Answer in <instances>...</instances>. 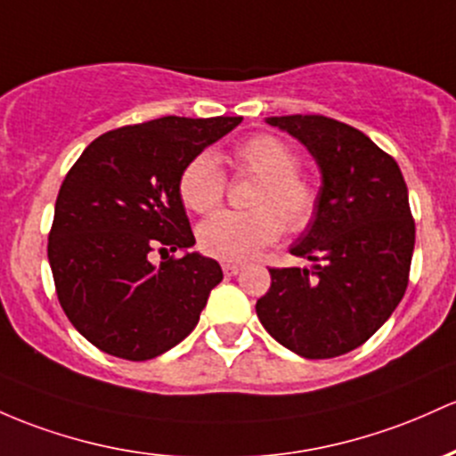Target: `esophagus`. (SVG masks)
Returning <instances> with one entry per match:
<instances>
[{"mask_svg":"<svg viewBox=\"0 0 456 456\" xmlns=\"http://www.w3.org/2000/svg\"><path fill=\"white\" fill-rule=\"evenodd\" d=\"M240 270H242V264H233V262L223 264V273L227 274V277H233V274H238Z\"/></svg>","mask_w":456,"mask_h":456,"instance_id":"1","label":"esophagus"}]
</instances>
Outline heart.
<instances>
[{"mask_svg": "<svg viewBox=\"0 0 456 456\" xmlns=\"http://www.w3.org/2000/svg\"><path fill=\"white\" fill-rule=\"evenodd\" d=\"M240 173L257 179L248 212H220L199 227V247L223 262H244L288 232L298 233L316 218L320 188L298 171V155L273 134H255L233 149ZM227 179L214 153L194 155L179 177V197L197 214L223 203Z\"/></svg>", "mask_w": 456, "mask_h": 456, "instance_id": "heart-1", "label": "heart"}]
</instances>
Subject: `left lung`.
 I'll use <instances>...</instances> for the list:
<instances>
[{"label":"left lung","instance_id":"obj_1","mask_svg":"<svg viewBox=\"0 0 456 456\" xmlns=\"http://www.w3.org/2000/svg\"><path fill=\"white\" fill-rule=\"evenodd\" d=\"M316 158L322 186L314 223L289 248L312 268H268L255 305L264 329L307 359L346 354L403 301L415 244L407 183L366 134L320 114L270 117Z\"/></svg>","mask_w":456,"mask_h":456}]
</instances>
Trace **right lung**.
Listing matches in <instances>:
<instances>
[{"instance_id": "right-lung-1", "label": "right lung", "mask_w": 456, "mask_h": 456, "mask_svg": "<svg viewBox=\"0 0 456 456\" xmlns=\"http://www.w3.org/2000/svg\"><path fill=\"white\" fill-rule=\"evenodd\" d=\"M240 123L162 117L125 125L94 138L67 173L47 257L64 314L93 346L147 362L197 327L223 270L216 259L188 253L194 236L179 177ZM155 250L187 253L155 267Z\"/></svg>"}]
</instances>
